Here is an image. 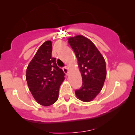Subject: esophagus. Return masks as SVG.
<instances>
[{
  "mask_svg": "<svg viewBox=\"0 0 135 135\" xmlns=\"http://www.w3.org/2000/svg\"><path fill=\"white\" fill-rule=\"evenodd\" d=\"M62 70H63V72L65 73V74H66V75H68V74H69V68H68V66H65V67L62 68Z\"/></svg>",
  "mask_w": 135,
  "mask_h": 135,
  "instance_id": "obj_1",
  "label": "esophagus"
}]
</instances>
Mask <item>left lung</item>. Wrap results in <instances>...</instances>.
Segmentation results:
<instances>
[{
  "label": "left lung",
  "instance_id": "8db88e82",
  "mask_svg": "<svg viewBox=\"0 0 135 135\" xmlns=\"http://www.w3.org/2000/svg\"><path fill=\"white\" fill-rule=\"evenodd\" d=\"M68 43L74 50L82 78L81 89L75 91L76 97L83 102L92 101L102 90L107 77L105 60L93 42L83 35L69 37Z\"/></svg>",
  "mask_w": 135,
  "mask_h": 135
}]
</instances>
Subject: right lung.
Returning <instances> with one entry per match:
<instances>
[{"label": "right lung", "instance_id": "add662e5", "mask_svg": "<svg viewBox=\"0 0 135 135\" xmlns=\"http://www.w3.org/2000/svg\"><path fill=\"white\" fill-rule=\"evenodd\" d=\"M51 40L44 42L27 66L26 80L34 99L40 105H52L59 97V88L65 73L51 57Z\"/></svg>", "mask_w": 135, "mask_h": 135}]
</instances>
